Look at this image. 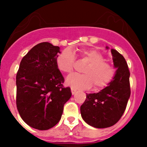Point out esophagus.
I'll return each instance as SVG.
<instances>
[{"label":"esophagus","instance_id":"34e87169","mask_svg":"<svg viewBox=\"0 0 147 147\" xmlns=\"http://www.w3.org/2000/svg\"><path fill=\"white\" fill-rule=\"evenodd\" d=\"M77 92V90H75V89H73V88H71V92H72V94H75V92Z\"/></svg>","mask_w":147,"mask_h":147}]
</instances>
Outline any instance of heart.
I'll return each instance as SVG.
<instances>
[{"mask_svg":"<svg viewBox=\"0 0 147 147\" xmlns=\"http://www.w3.org/2000/svg\"><path fill=\"white\" fill-rule=\"evenodd\" d=\"M80 59L87 65L83 69L84 75H75L67 80V84L78 89H88L94 86L101 90L109 85L115 76L113 66L105 61V57L94 49H83L79 51ZM76 58L69 49H65L57 55L56 65L60 72L72 75L75 69Z\"/></svg>","mask_w":147,"mask_h":147,"instance_id":"heart-1","label":"heart"}]
</instances>
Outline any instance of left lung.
I'll return each instance as SVG.
<instances>
[{"label":"left lung","instance_id":"8db88e82","mask_svg":"<svg viewBox=\"0 0 147 147\" xmlns=\"http://www.w3.org/2000/svg\"><path fill=\"white\" fill-rule=\"evenodd\" d=\"M114 65L117 68L110 84L97 93L87 94L81 105L82 119L96 128H107L116 124L127 107L131 94L129 76L126 60L122 55L112 49Z\"/></svg>","mask_w":147,"mask_h":147}]
</instances>
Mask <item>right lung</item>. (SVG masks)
I'll return each mask as SVG.
<instances>
[{
    "mask_svg": "<svg viewBox=\"0 0 147 147\" xmlns=\"http://www.w3.org/2000/svg\"><path fill=\"white\" fill-rule=\"evenodd\" d=\"M60 48L47 42L34 46L23 57L16 75V105L23 121L47 130L61 119L72 93L56 65Z\"/></svg>",
    "mask_w": 147,
    "mask_h": 147,
    "instance_id": "right-lung-1",
    "label": "right lung"
}]
</instances>
